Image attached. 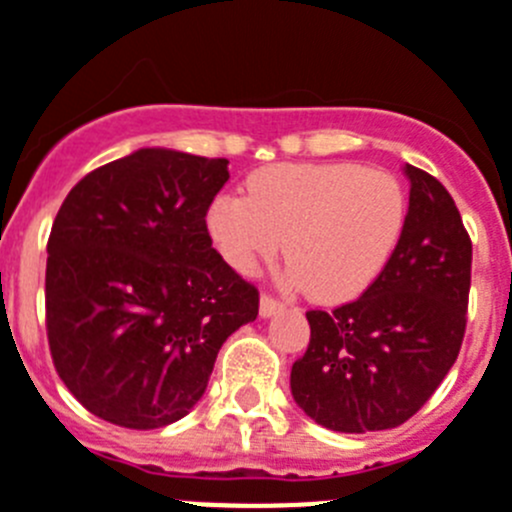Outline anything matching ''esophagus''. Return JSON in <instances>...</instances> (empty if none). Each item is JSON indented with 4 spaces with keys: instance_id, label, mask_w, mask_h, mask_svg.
<instances>
[{
    "instance_id": "esophagus-1",
    "label": "esophagus",
    "mask_w": 512,
    "mask_h": 512,
    "mask_svg": "<svg viewBox=\"0 0 512 512\" xmlns=\"http://www.w3.org/2000/svg\"><path fill=\"white\" fill-rule=\"evenodd\" d=\"M282 310H285V305H282L280 300H275L272 295H262L260 297V315L262 317H272V315H277V312H282Z\"/></svg>"
}]
</instances>
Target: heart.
<instances>
[{"label":"heart","mask_w":512,"mask_h":512,"mask_svg":"<svg viewBox=\"0 0 512 512\" xmlns=\"http://www.w3.org/2000/svg\"><path fill=\"white\" fill-rule=\"evenodd\" d=\"M242 195H220L207 232L232 270L252 275L284 240L290 280L317 302L362 295L388 267L408 222L398 177L347 162L272 165L247 180Z\"/></svg>","instance_id":"b5f03b06"}]
</instances>
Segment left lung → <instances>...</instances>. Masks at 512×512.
I'll return each mask as SVG.
<instances>
[{
  "mask_svg": "<svg viewBox=\"0 0 512 512\" xmlns=\"http://www.w3.org/2000/svg\"><path fill=\"white\" fill-rule=\"evenodd\" d=\"M410 180L408 222L393 260L355 302L310 310V345L292 365L295 403L337 433L398 428L438 390L465 335L473 242L450 192Z\"/></svg>",
  "mask_w": 512,
  "mask_h": 512,
  "instance_id": "8db88e82",
  "label": "left lung"
}]
</instances>
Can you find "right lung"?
<instances>
[{
	"label": "right lung",
	"mask_w": 512,
	"mask_h": 512,
	"mask_svg": "<svg viewBox=\"0 0 512 512\" xmlns=\"http://www.w3.org/2000/svg\"><path fill=\"white\" fill-rule=\"evenodd\" d=\"M227 160L142 147L72 187L47 242V337L69 393L132 430L185 418L260 292L207 232Z\"/></svg>",
	"instance_id": "1"
}]
</instances>
